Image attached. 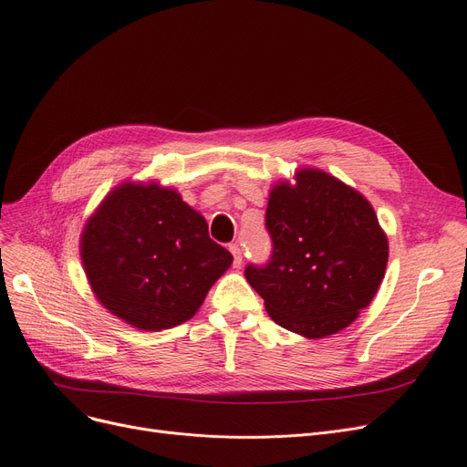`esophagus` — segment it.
<instances>
[{
  "instance_id": "1",
  "label": "esophagus",
  "mask_w": 467,
  "mask_h": 467,
  "mask_svg": "<svg viewBox=\"0 0 467 467\" xmlns=\"http://www.w3.org/2000/svg\"><path fill=\"white\" fill-rule=\"evenodd\" d=\"M229 250H231V254H233V257H234V261H233V265L238 268L240 265H242V248L238 246V244H231L229 246Z\"/></svg>"
}]
</instances>
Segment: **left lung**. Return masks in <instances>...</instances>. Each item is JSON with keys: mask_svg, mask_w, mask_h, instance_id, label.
I'll return each instance as SVG.
<instances>
[{"mask_svg": "<svg viewBox=\"0 0 467 467\" xmlns=\"http://www.w3.org/2000/svg\"><path fill=\"white\" fill-rule=\"evenodd\" d=\"M265 225L273 255L266 265H248L244 275L278 326L324 338L369 306L384 278L388 238L361 192L303 168L296 185L280 182L271 189Z\"/></svg>", "mask_w": 467, "mask_h": 467, "instance_id": "left-lung-1", "label": "left lung"}]
</instances>
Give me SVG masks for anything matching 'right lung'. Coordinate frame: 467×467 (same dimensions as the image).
I'll return each mask as SVG.
<instances>
[{
	"mask_svg": "<svg viewBox=\"0 0 467 467\" xmlns=\"http://www.w3.org/2000/svg\"><path fill=\"white\" fill-rule=\"evenodd\" d=\"M81 259L96 299L141 331L187 322L233 263L206 219L153 182L106 196L83 229Z\"/></svg>",
	"mask_w": 467,
	"mask_h": 467,
	"instance_id": "right-lung-1",
	"label": "right lung"
}]
</instances>
